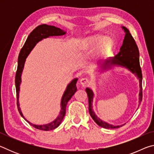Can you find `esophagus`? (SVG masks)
Wrapping results in <instances>:
<instances>
[{
	"label": "esophagus",
	"mask_w": 154,
	"mask_h": 154,
	"mask_svg": "<svg viewBox=\"0 0 154 154\" xmlns=\"http://www.w3.org/2000/svg\"><path fill=\"white\" fill-rule=\"evenodd\" d=\"M90 83V79L86 77H83L80 80V83L82 86H87Z\"/></svg>",
	"instance_id": "obj_1"
}]
</instances>
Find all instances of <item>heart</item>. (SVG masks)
Instances as JSON below:
<instances>
[{
  "instance_id": "obj_1",
  "label": "heart",
  "mask_w": 154,
  "mask_h": 154,
  "mask_svg": "<svg viewBox=\"0 0 154 154\" xmlns=\"http://www.w3.org/2000/svg\"><path fill=\"white\" fill-rule=\"evenodd\" d=\"M102 40H103V37H101L100 36H92V37H90V38H88V43L90 44V45H97L98 44L100 43Z\"/></svg>"
}]
</instances>
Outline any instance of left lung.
Listing matches in <instances>:
<instances>
[{
  "instance_id": "obj_1",
  "label": "left lung",
  "mask_w": 154,
  "mask_h": 154,
  "mask_svg": "<svg viewBox=\"0 0 154 154\" xmlns=\"http://www.w3.org/2000/svg\"><path fill=\"white\" fill-rule=\"evenodd\" d=\"M125 31V36L123 41V44L120 48V51L115 58L111 60H107L105 62V65L109 66V63L110 64H119L123 66H126L130 71H131L133 73L137 75V77L139 79V105L141 103L143 98V91H142V72L140 66L139 62V51L137 45L134 38L129 30L126 28L122 27ZM85 91L88 94V103H89V112L92 118L94 119L96 124L100 127L104 128H118L122 126H115L113 125L109 124L101 120L96 116L94 112L92 109V101H93V92L90 88H86Z\"/></svg>"
}]
</instances>
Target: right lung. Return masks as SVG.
<instances>
[{
	"label": "right lung",
	"mask_w": 154,
	"mask_h": 154,
	"mask_svg": "<svg viewBox=\"0 0 154 154\" xmlns=\"http://www.w3.org/2000/svg\"><path fill=\"white\" fill-rule=\"evenodd\" d=\"M64 34L65 32H64L63 30L60 29L58 28L53 26H48L46 24L39 25L37 27H36L35 29L30 33V35H28L26 41L24 46H23L22 48L21 49L17 60V69L16 73H15V89H16L17 109L20 114L22 116V118H24L25 120H26V119L24 118V117L23 116L22 111H21L19 105V101H18V98H19L20 84L21 83V75H22V72L23 71V69H24V65L26 58V57L28 56V54H30V52L33 49L34 47L35 46L36 44L39 41L42 40L43 38L48 37L49 36H60L63 35ZM77 79H75L68 85L66 90H65V92L62 98V108L60 113L59 116L56 119H55L54 122H51V123L45 125H41V126L32 124L28 121H26L31 125V126H32L34 128H35L41 130H45V131H49V130L55 129L56 128L58 127L59 125L60 124L61 122L62 121V119H63L65 116V113H66V107L68 102H69L72 95H73L75 92L77 91Z\"/></svg>",
	"instance_id": "right-lung-1"
}]
</instances>
